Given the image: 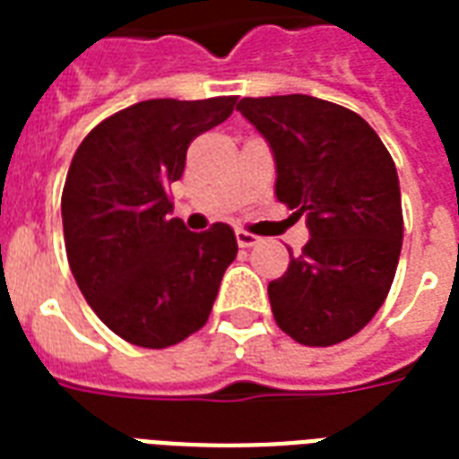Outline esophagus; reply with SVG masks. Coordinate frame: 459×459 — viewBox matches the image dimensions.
Instances as JSON below:
<instances>
[{"label": "esophagus", "mask_w": 459, "mask_h": 459, "mask_svg": "<svg viewBox=\"0 0 459 459\" xmlns=\"http://www.w3.org/2000/svg\"><path fill=\"white\" fill-rule=\"evenodd\" d=\"M237 244L242 247V249H252L259 244V237L252 232H244V230H237Z\"/></svg>", "instance_id": "obj_1"}]
</instances>
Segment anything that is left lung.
<instances>
[{
	"label": "left lung",
	"mask_w": 459,
	"mask_h": 459,
	"mask_svg": "<svg viewBox=\"0 0 459 459\" xmlns=\"http://www.w3.org/2000/svg\"><path fill=\"white\" fill-rule=\"evenodd\" d=\"M237 109L269 142L279 203L310 239L269 283L271 310L296 342L357 335L389 296L403 212L396 166L362 117L310 95L244 97Z\"/></svg>",
	"instance_id": "1"
}]
</instances>
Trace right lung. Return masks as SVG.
Instances as JSON below:
<instances>
[{"instance_id": "right-lung-1", "label": "right lung", "mask_w": 459, "mask_h": 459, "mask_svg": "<svg viewBox=\"0 0 459 459\" xmlns=\"http://www.w3.org/2000/svg\"><path fill=\"white\" fill-rule=\"evenodd\" d=\"M237 97L146 100L107 117L70 163L60 212L73 276L115 335L163 350L205 325L227 266L232 227L188 232L170 217L169 186L190 142L232 115Z\"/></svg>"}]
</instances>
